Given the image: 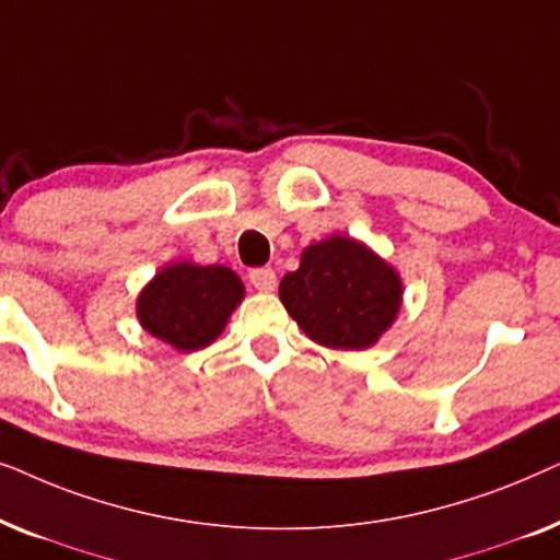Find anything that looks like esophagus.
<instances>
[{
    "label": "esophagus",
    "mask_w": 560,
    "mask_h": 560,
    "mask_svg": "<svg viewBox=\"0 0 560 560\" xmlns=\"http://www.w3.org/2000/svg\"><path fill=\"white\" fill-rule=\"evenodd\" d=\"M249 282L257 290H262V293H270V290L278 285V275H275L272 267H255V270L249 272Z\"/></svg>",
    "instance_id": "esophagus-1"
}]
</instances>
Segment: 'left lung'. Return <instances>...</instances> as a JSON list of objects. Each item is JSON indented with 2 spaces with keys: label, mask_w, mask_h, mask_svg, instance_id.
Segmentation results:
<instances>
[{
  "label": "left lung",
  "mask_w": 560,
  "mask_h": 560,
  "mask_svg": "<svg viewBox=\"0 0 560 560\" xmlns=\"http://www.w3.org/2000/svg\"><path fill=\"white\" fill-rule=\"evenodd\" d=\"M280 301L320 347L366 349L393 326L402 282L362 242L336 234L303 249L301 267L280 282Z\"/></svg>",
  "instance_id": "8db88e82"
}]
</instances>
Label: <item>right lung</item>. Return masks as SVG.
Wrapping results in <instances>:
<instances>
[{"label": "right lung", "instance_id": "add662e5", "mask_svg": "<svg viewBox=\"0 0 560 560\" xmlns=\"http://www.w3.org/2000/svg\"><path fill=\"white\" fill-rule=\"evenodd\" d=\"M244 298L240 275L224 265L173 262L137 298V318L155 339L178 351L209 347Z\"/></svg>", "mask_w": 560, "mask_h": 560}]
</instances>
